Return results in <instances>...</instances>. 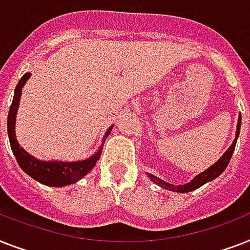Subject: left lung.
Listing matches in <instances>:
<instances>
[{"label":"left lung","mask_w":250,"mask_h":250,"mask_svg":"<svg viewBox=\"0 0 250 250\" xmlns=\"http://www.w3.org/2000/svg\"><path fill=\"white\" fill-rule=\"evenodd\" d=\"M240 127H241V114H239V119H237V125H236V135H235V140L232 141V144L229 146L225 153L223 156L219 158V160L213 164L209 168H206L205 171H202L201 174L196 175L190 182L186 183V184H179V186H175V184H171L168 182H165L162 179H160L158 176L153 174H149L148 172V178L152 180L154 184L160 186L161 188L167 190H172V192H178V193H187V192H192V190L197 189L201 186L206 184V183L211 182L214 179H217L219 175L226 170L227 165L229 164L231 161V157H232V153L235 150V145H236L237 137H239V133H240Z\"/></svg>","instance_id":"obj_1"}]
</instances>
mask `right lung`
I'll return each instance as SVG.
<instances>
[{
	"label": "right lung",
	"mask_w": 250,
	"mask_h": 250,
	"mask_svg": "<svg viewBox=\"0 0 250 250\" xmlns=\"http://www.w3.org/2000/svg\"><path fill=\"white\" fill-rule=\"evenodd\" d=\"M29 78H31V72H25L24 75L21 76V79L19 80L17 88L14 90L13 102H11L9 115H7V135H9L11 150H13L18 165L21 166V170L32 179H35L36 182L48 187H64L74 184V183L79 182L80 179H83L96 166V162L100 160L102 149H104L106 137L109 136L114 125H110L109 128L106 129L105 135L102 137L101 145L89 158L74 161V162H71V161L67 162V161L56 160H37L21 148V144L17 140V135H15V122H17L18 107H19V102H21V89Z\"/></svg>",
	"instance_id": "right-lung-1"
}]
</instances>
